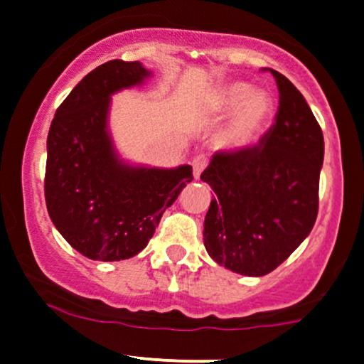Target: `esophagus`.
Instances as JSON below:
<instances>
[{
  "instance_id": "1",
  "label": "esophagus",
  "mask_w": 364,
  "mask_h": 364,
  "mask_svg": "<svg viewBox=\"0 0 364 364\" xmlns=\"http://www.w3.org/2000/svg\"><path fill=\"white\" fill-rule=\"evenodd\" d=\"M208 164H209V159H208V155H204V153H200V155H197L193 159V162H192V167H193V176H195V179H198L200 178V174H202V171L205 169V167H208Z\"/></svg>"
}]
</instances>
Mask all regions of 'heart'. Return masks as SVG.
Segmentation results:
<instances>
[{"label": "heart", "instance_id": "heart-1", "mask_svg": "<svg viewBox=\"0 0 364 364\" xmlns=\"http://www.w3.org/2000/svg\"><path fill=\"white\" fill-rule=\"evenodd\" d=\"M211 112L218 117L233 113L220 139L227 150L242 151L255 146L269 129L274 101L267 92H252L250 83L230 82L213 94Z\"/></svg>", "mask_w": 364, "mask_h": 364}]
</instances>
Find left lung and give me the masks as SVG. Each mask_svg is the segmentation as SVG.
I'll list each match as a JSON object with an SVG mask.
<instances>
[{"instance_id": "left-lung-1", "label": "left lung", "mask_w": 364, "mask_h": 364, "mask_svg": "<svg viewBox=\"0 0 364 364\" xmlns=\"http://www.w3.org/2000/svg\"><path fill=\"white\" fill-rule=\"evenodd\" d=\"M279 108L258 144L214 153L200 174L216 197L204 246L232 272L262 277L277 269L312 230L319 209L323 131L300 90L275 70Z\"/></svg>"}]
</instances>
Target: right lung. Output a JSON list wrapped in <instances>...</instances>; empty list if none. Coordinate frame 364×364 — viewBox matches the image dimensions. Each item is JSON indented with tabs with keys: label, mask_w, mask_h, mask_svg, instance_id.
I'll list each match as a JSON object with an SVG mask.
<instances>
[{
	"label": "right lung",
	"mask_w": 364,
	"mask_h": 364,
	"mask_svg": "<svg viewBox=\"0 0 364 364\" xmlns=\"http://www.w3.org/2000/svg\"><path fill=\"white\" fill-rule=\"evenodd\" d=\"M148 75L137 60L101 64L64 99L48 131V214L71 247L90 259L120 262L143 251L164 211L193 179L190 166L131 167L114 155L106 131L109 95Z\"/></svg>",
	"instance_id": "right-lung-1"
}]
</instances>
